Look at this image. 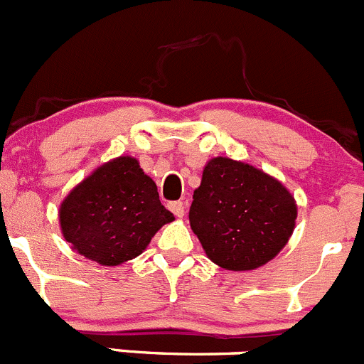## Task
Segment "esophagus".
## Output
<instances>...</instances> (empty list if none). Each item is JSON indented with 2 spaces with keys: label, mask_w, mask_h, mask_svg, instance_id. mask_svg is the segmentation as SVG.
Instances as JSON below:
<instances>
[{
  "label": "esophagus",
  "mask_w": 364,
  "mask_h": 364,
  "mask_svg": "<svg viewBox=\"0 0 364 364\" xmlns=\"http://www.w3.org/2000/svg\"><path fill=\"white\" fill-rule=\"evenodd\" d=\"M168 209H171V211L174 213V215L178 216V218H183V216H185L186 205H185V203H181V200H178V203H171V204H168Z\"/></svg>",
  "instance_id": "esophagus-1"
}]
</instances>
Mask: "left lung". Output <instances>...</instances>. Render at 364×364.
I'll use <instances>...</instances> for the list:
<instances>
[{"instance_id":"obj_1","label":"left lung","mask_w":364,"mask_h":364,"mask_svg":"<svg viewBox=\"0 0 364 364\" xmlns=\"http://www.w3.org/2000/svg\"><path fill=\"white\" fill-rule=\"evenodd\" d=\"M188 218L213 262L229 271H250L269 262L287 245L297 205L273 176L216 156L205 164Z\"/></svg>"}]
</instances>
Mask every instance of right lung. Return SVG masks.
Instances as JSON below:
<instances>
[{
    "mask_svg": "<svg viewBox=\"0 0 364 364\" xmlns=\"http://www.w3.org/2000/svg\"><path fill=\"white\" fill-rule=\"evenodd\" d=\"M174 215L160 203L155 181L139 161L119 156L100 165L61 203L63 237L75 252L102 266L141 255Z\"/></svg>",
    "mask_w": 364,
    "mask_h": 364,
    "instance_id": "1",
    "label": "right lung"
}]
</instances>
